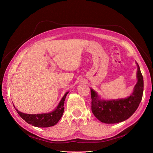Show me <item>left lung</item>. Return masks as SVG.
<instances>
[{"mask_svg":"<svg viewBox=\"0 0 153 153\" xmlns=\"http://www.w3.org/2000/svg\"><path fill=\"white\" fill-rule=\"evenodd\" d=\"M137 65V82L133 93L127 98L103 100L93 89H91V110L99 121L106 124L123 122L130 117L137 110L142 98L143 80L140 69Z\"/></svg>","mask_w":153,"mask_h":153,"instance_id":"obj_1","label":"left lung"}]
</instances>
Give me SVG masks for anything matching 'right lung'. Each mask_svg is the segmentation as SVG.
Wrapping results in <instances>:
<instances>
[{
    "label": "right lung",
    "mask_w": 153,
    "mask_h": 153,
    "mask_svg": "<svg viewBox=\"0 0 153 153\" xmlns=\"http://www.w3.org/2000/svg\"><path fill=\"white\" fill-rule=\"evenodd\" d=\"M69 92H67L62 97L57 108L53 111L47 114H27L18 111L16 108V112L20 116L25 120V121L32 126L38 128H48L56 124L62 116L64 110V101Z\"/></svg>",
    "instance_id": "1"
}]
</instances>
